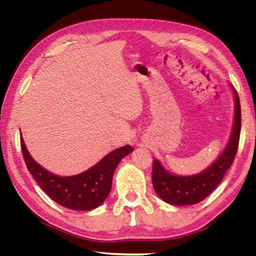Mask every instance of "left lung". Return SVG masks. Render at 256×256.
Masks as SVG:
<instances>
[{"instance_id":"8db88e82","label":"left lung","mask_w":256,"mask_h":256,"mask_svg":"<svg viewBox=\"0 0 256 256\" xmlns=\"http://www.w3.org/2000/svg\"><path fill=\"white\" fill-rule=\"evenodd\" d=\"M235 94V120L232 133L222 156L204 172L193 176H175L164 170L158 160L152 164V184L156 193L164 202L174 206L196 204L216 190L222 180L226 172L230 168L237 154L240 136V102L236 89Z\"/></svg>"}]
</instances>
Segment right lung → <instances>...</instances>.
Wrapping results in <instances>:
<instances>
[{"label": "right lung", "instance_id": "right-lung-1", "mask_svg": "<svg viewBox=\"0 0 256 256\" xmlns=\"http://www.w3.org/2000/svg\"><path fill=\"white\" fill-rule=\"evenodd\" d=\"M21 150L30 174L52 200L72 210L96 209L106 200L112 188L114 172L120 160L131 154L133 148L125 146L105 156L90 170L74 176H56L40 167L29 154L22 138Z\"/></svg>", "mask_w": 256, "mask_h": 256}]
</instances>
